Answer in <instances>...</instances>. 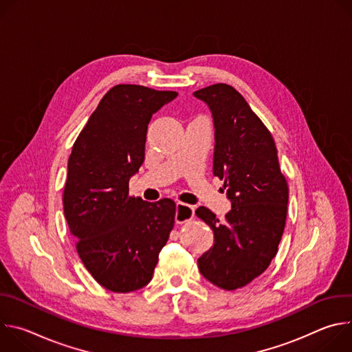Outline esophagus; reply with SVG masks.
Masks as SVG:
<instances>
[{
	"instance_id": "obj_1",
	"label": "esophagus",
	"mask_w": 352,
	"mask_h": 352,
	"mask_svg": "<svg viewBox=\"0 0 352 352\" xmlns=\"http://www.w3.org/2000/svg\"><path fill=\"white\" fill-rule=\"evenodd\" d=\"M193 216H195V209L190 205H186V204H182V202L177 204L175 221L178 224H182V223H186V221L192 220Z\"/></svg>"
}]
</instances>
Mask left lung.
<instances>
[{
	"label": "left lung",
	"instance_id": "8db88e82",
	"mask_svg": "<svg viewBox=\"0 0 352 352\" xmlns=\"http://www.w3.org/2000/svg\"><path fill=\"white\" fill-rule=\"evenodd\" d=\"M214 122L213 174L231 200L226 221L196 209L214 232L213 246L197 259L202 276L232 291L259 277L278 250L288 205V184L270 131L232 86L216 83L193 93Z\"/></svg>",
	"mask_w": 352,
	"mask_h": 352
}]
</instances>
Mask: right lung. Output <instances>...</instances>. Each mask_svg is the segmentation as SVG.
<instances>
[{
	"instance_id": "1",
	"label": "right lung",
	"mask_w": 352,
	"mask_h": 352,
	"mask_svg": "<svg viewBox=\"0 0 352 352\" xmlns=\"http://www.w3.org/2000/svg\"><path fill=\"white\" fill-rule=\"evenodd\" d=\"M177 94L117 85L100 100L72 146L64 214L85 267L113 292L148 284L174 228V200L129 196V178L144 160L150 118Z\"/></svg>"
}]
</instances>
